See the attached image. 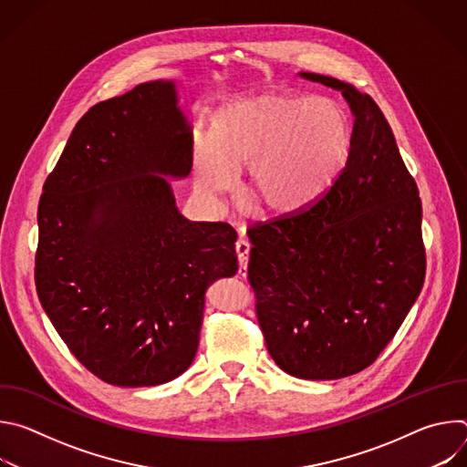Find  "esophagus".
Masks as SVG:
<instances>
[{
    "label": "esophagus",
    "mask_w": 467,
    "mask_h": 467,
    "mask_svg": "<svg viewBox=\"0 0 467 467\" xmlns=\"http://www.w3.org/2000/svg\"><path fill=\"white\" fill-rule=\"evenodd\" d=\"M249 249H251V245H249V242H247V240L240 238V240L236 242V254H238V264H240V268H238V275H240V277H247Z\"/></svg>",
    "instance_id": "obj_1"
}]
</instances>
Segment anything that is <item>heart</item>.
Wrapping results in <instances>:
<instances>
[{"instance_id":"b5f03b06","label":"heart","mask_w":467,"mask_h":467,"mask_svg":"<svg viewBox=\"0 0 467 467\" xmlns=\"http://www.w3.org/2000/svg\"><path fill=\"white\" fill-rule=\"evenodd\" d=\"M355 127L348 109L330 98L296 90H262L223 103L213 116V130L193 137V188L216 209L222 193L244 166V182L274 216H296L338 184L349 166Z\"/></svg>"}]
</instances>
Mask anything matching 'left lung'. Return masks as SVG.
Returning <instances> with one entry per match:
<instances>
[{
    "instance_id": "obj_1",
    "label": "left lung",
    "mask_w": 467,
    "mask_h": 467,
    "mask_svg": "<svg viewBox=\"0 0 467 467\" xmlns=\"http://www.w3.org/2000/svg\"><path fill=\"white\" fill-rule=\"evenodd\" d=\"M297 76L342 92L355 118L353 155L312 209L249 231V283L275 364L332 380L373 364L421 292V199L368 94L337 78Z\"/></svg>"
}]
</instances>
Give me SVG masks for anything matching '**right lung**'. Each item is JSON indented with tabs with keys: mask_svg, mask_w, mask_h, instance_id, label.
<instances>
[{
	"mask_svg": "<svg viewBox=\"0 0 467 467\" xmlns=\"http://www.w3.org/2000/svg\"><path fill=\"white\" fill-rule=\"evenodd\" d=\"M175 81H148L76 125L38 203L35 283L62 342L96 377L140 388L193 362L209 286L238 272L236 233L190 222L171 182L192 170Z\"/></svg>",
	"mask_w": 467,
	"mask_h": 467,
	"instance_id": "1",
	"label": "right lung"
}]
</instances>
